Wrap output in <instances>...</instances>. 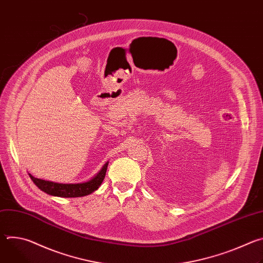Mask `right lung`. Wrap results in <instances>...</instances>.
<instances>
[{
    "label": "right lung",
    "instance_id": "add662e5",
    "mask_svg": "<svg viewBox=\"0 0 263 263\" xmlns=\"http://www.w3.org/2000/svg\"><path fill=\"white\" fill-rule=\"evenodd\" d=\"M107 166H108V162L104 164L102 170L92 179L83 183L62 184V183H56V182L47 181L43 179H37V178H34L31 174H29V176L33 181V183L39 187L41 191L45 192L48 195H51L54 197H61V198H78V197H84V196L90 195L99 189V186L102 184L105 178Z\"/></svg>",
    "mask_w": 263,
    "mask_h": 263
}]
</instances>
